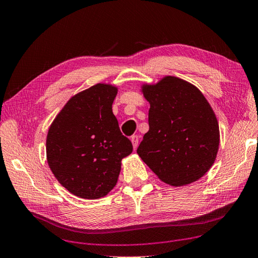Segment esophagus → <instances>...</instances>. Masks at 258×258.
Masks as SVG:
<instances>
[{
  "mask_svg": "<svg viewBox=\"0 0 258 258\" xmlns=\"http://www.w3.org/2000/svg\"><path fill=\"white\" fill-rule=\"evenodd\" d=\"M131 143H133L134 146V149H136L138 147V144H139V137L137 135H134L133 137H131Z\"/></svg>",
  "mask_w": 258,
  "mask_h": 258,
  "instance_id": "obj_1",
  "label": "esophagus"
}]
</instances>
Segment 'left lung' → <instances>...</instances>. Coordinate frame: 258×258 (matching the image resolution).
<instances>
[{
	"mask_svg": "<svg viewBox=\"0 0 258 258\" xmlns=\"http://www.w3.org/2000/svg\"><path fill=\"white\" fill-rule=\"evenodd\" d=\"M149 102V130L137 154L160 181L183 186L198 181L215 163L219 123L197 86L175 76L142 86Z\"/></svg>",
	"mask_w": 258,
	"mask_h": 258,
	"instance_id": "obj_1",
	"label": "left lung"
}]
</instances>
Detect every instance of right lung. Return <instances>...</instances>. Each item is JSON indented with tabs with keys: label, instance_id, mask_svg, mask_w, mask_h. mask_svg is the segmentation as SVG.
<instances>
[{
	"label": "right lung",
	"instance_id": "add662e5",
	"mask_svg": "<svg viewBox=\"0 0 258 258\" xmlns=\"http://www.w3.org/2000/svg\"><path fill=\"white\" fill-rule=\"evenodd\" d=\"M118 87L99 83L75 94L48 130L47 162L57 181L83 199L105 197L133 144L121 134L112 103Z\"/></svg>",
	"mask_w": 258,
	"mask_h": 258
}]
</instances>
